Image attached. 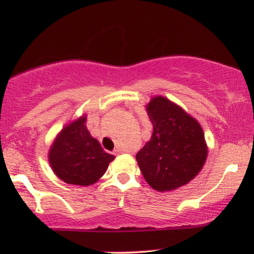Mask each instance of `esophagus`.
Segmentation results:
<instances>
[{
  "mask_svg": "<svg viewBox=\"0 0 254 254\" xmlns=\"http://www.w3.org/2000/svg\"><path fill=\"white\" fill-rule=\"evenodd\" d=\"M122 153H123V150H122L121 149V148H116V149L115 150H113V154H115V155H119V154H122Z\"/></svg>",
  "mask_w": 254,
  "mask_h": 254,
  "instance_id": "obj_1",
  "label": "esophagus"
}]
</instances>
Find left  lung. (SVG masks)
<instances>
[{
  "label": "left lung",
  "mask_w": 254,
  "mask_h": 254,
  "mask_svg": "<svg viewBox=\"0 0 254 254\" xmlns=\"http://www.w3.org/2000/svg\"><path fill=\"white\" fill-rule=\"evenodd\" d=\"M147 113L153 135L136 154L137 164L154 190L172 191L199 173L208 155L199 123L167 98H151Z\"/></svg>",
  "instance_id": "left-lung-1"
}]
</instances>
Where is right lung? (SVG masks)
<instances>
[{
  "label": "right lung",
  "instance_id": "1",
  "mask_svg": "<svg viewBox=\"0 0 254 254\" xmlns=\"http://www.w3.org/2000/svg\"><path fill=\"white\" fill-rule=\"evenodd\" d=\"M86 121V116H82L64 127L49 151L52 171L71 185L89 186L97 183L115 159L90 136Z\"/></svg>",
  "mask_w": 254,
  "mask_h": 254
}]
</instances>
